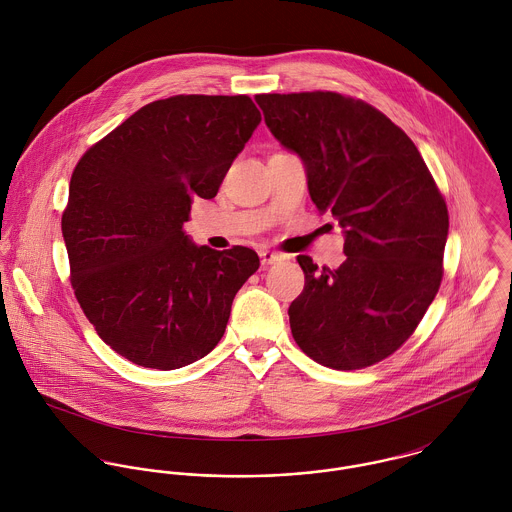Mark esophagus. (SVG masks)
I'll return each instance as SVG.
<instances>
[{
  "label": "esophagus",
  "mask_w": 512,
  "mask_h": 512,
  "mask_svg": "<svg viewBox=\"0 0 512 512\" xmlns=\"http://www.w3.org/2000/svg\"><path fill=\"white\" fill-rule=\"evenodd\" d=\"M260 258H262V264H264V266H270V264H276V262L284 260L282 254L270 252V250H262V252H260Z\"/></svg>",
  "instance_id": "34e87169"
}]
</instances>
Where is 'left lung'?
Listing matches in <instances>:
<instances>
[{
	"label": "left lung",
	"mask_w": 512,
	"mask_h": 512,
	"mask_svg": "<svg viewBox=\"0 0 512 512\" xmlns=\"http://www.w3.org/2000/svg\"><path fill=\"white\" fill-rule=\"evenodd\" d=\"M272 136L305 165L311 201L345 234L331 272L297 256L305 288L288 315L319 365L357 370L418 327L443 276L449 217L414 142L382 112L337 92L258 94Z\"/></svg>",
	"instance_id": "1"
}]
</instances>
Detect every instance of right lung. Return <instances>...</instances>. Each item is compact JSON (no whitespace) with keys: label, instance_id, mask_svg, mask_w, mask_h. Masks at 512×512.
Wrapping results in <instances>:
<instances>
[{"label":"right lung","instance_id":"add662e5","mask_svg":"<svg viewBox=\"0 0 512 512\" xmlns=\"http://www.w3.org/2000/svg\"><path fill=\"white\" fill-rule=\"evenodd\" d=\"M262 116L248 96L151 102L74 167L63 238L74 295L100 339L134 365L173 370L209 355L254 250L197 246L193 197L213 199Z\"/></svg>","mask_w":512,"mask_h":512}]
</instances>
